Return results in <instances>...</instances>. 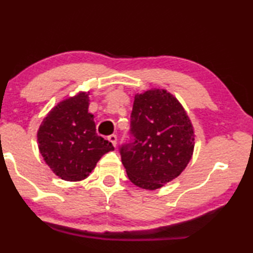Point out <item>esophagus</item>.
I'll return each instance as SVG.
<instances>
[{
	"mask_svg": "<svg viewBox=\"0 0 253 253\" xmlns=\"http://www.w3.org/2000/svg\"><path fill=\"white\" fill-rule=\"evenodd\" d=\"M108 140H109L110 142H111V143L116 147V144H117V135H115V134L109 135V136H108Z\"/></svg>",
	"mask_w": 253,
	"mask_h": 253,
	"instance_id": "1",
	"label": "esophagus"
}]
</instances>
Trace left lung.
Listing matches in <instances>:
<instances>
[{
    "label": "left lung",
    "instance_id": "8db88e82",
    "mask_svg": "<svg viewBox=\"0 0 253 253\" xmlns=\"http://www.w3.org/2000/svg\"><path fill=\"white\" fill-rule=\"evenodd\" d=\"M133 141L120 147L123 165L135 186L156 190L175 179L193 157L194 127L181 103L165 89L135 95Z\"/></svg>",
    "mask_w": 253,
    "mask_h": 253
}]
</instances>
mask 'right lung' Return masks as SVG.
<instances>
[{"label":"right lung","instance_id":"add662e5","mask_svg":"<svg viewBox=\"0 0 253 253\" xmlns=\"http://www.w3.org/2000/svg\"><path fill=\"white\" fill-rule=\"evenodd\" d=\"M89 92L80 91L51 109L38 130L40 154L57 176L81 181L89 175L111 142L96 133L94 116L88 112Z\"/></svg>","mask_w":253,"mask_h":253}]
</instances>
